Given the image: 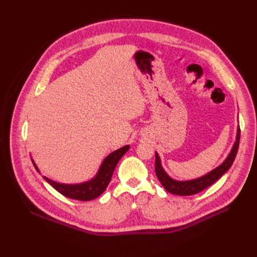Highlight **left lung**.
Segmentation results:
<instances>
[{"mask_svg":"<svg viewBox=\"0 0 257 257\" xmlns=\"http://www.w3.org/2000/svg\"><path fill=\"white\" fill-rule=\"evenodd\" d=\"M239 127H237V133H236V138L235 143H234L230 154L226 157V159L223 161L219 167L213 169L212 171L209 173L204 174L200 178H196L193 180H187V181H178V180H174L171 177L168 176V173L165 171V169L161 166V160L160 157L156 152V174L158 179H159L160 183L162 187L165 188L169 193L177 194V195H192L196 194L210 187L214 182H216L223 174H224L228 169L231 168L232 163L235 159L237 150H238V144H239Z\"/></svg>","mask_w":257,"mask_h":257,"instance_id":"1","label":"left lung"}]
</instances>
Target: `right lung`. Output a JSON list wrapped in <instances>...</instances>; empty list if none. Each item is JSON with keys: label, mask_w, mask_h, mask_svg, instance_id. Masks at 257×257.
Instances as JSON below:
<instances>
[{"label": "right lung", "mask_w": 257, "mask_h": 257, "mask_svg": "<svg viewBox=\"0 0 257 257\" xmlns=\"http://www.w3.org/2000/svg\"><path fill=\"white\" fill-rule=\"evenodd\" d=\"M129 148L130 146L127 145L122 147V148L111 152L110 155H108L101 162L99 170L96 173V176L86 182L77 184H66L53 181V180L48 179L47 177L44 176H43V178H44L45 181L50 183L54 189L57 190L59 193L65 195L66 198L79 201L94 200L98 198V196L106 190L109 182H110L113 170L114 168H116L118 161L121 159V157L129 150ZM32 162L37 172L41 173L40 169L35 165L34 160L32 159Z\"/></svg>", "instance_id": "obj_1"}]
</instances>
